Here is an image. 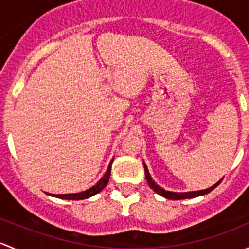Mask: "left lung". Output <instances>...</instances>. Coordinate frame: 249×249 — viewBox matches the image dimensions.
<instances>
[{"label":"left lung","instance_id":"obj_1","mask_svg":"<svg viewBox=\"0 0 249 249\" xmlns=\"http://www.w3.org/2000/svg\"><path fill=\"white\" fill-rule=\"evenodd\" d=\"M143 166H144V172H145V179H147L148 184H149V187L152 188L153 190H154L155 193H158L159 195H161V196L166 197V199L169 200H182V199H192V197H196V196H200V195H205V194H208V193L211 192V190L214 189L215 187H217L218 184H219L220 182H222V179L219 180L218 183H215L214 185H212L211 188H208V189H203V190H197V192H188V193H173V192H167V190L162 189L161 187H159V185L157 184V183L154 182V180L152 179V177H150L149 172H148V169L147 166H145V164H143Z\"/></svg>","mask_w":249,"mask_h":249}]
</instances>
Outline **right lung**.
Here are the masks:
<instances>
[{
    "label": "right lung",
    "instance_id": "obj_1",
    "mask_svg": "<svg viewBox=\"0 0 249 249\" xmlns=\"http://www.w3.org/2000/svg\"><path fill=\"white\" fill-rule=\"evenodd\" d=\"M112 161L109 162L108 165V169H107L106 173L104 175V177L94 185L91 187L90 189L85 190V192H80V193H76V194H47L50 195V196H54V197H59V199H64V200H83V199H88V197L92 196V195L97 194V193L101 192L105 187L107 185L109 179V176H110V167H112Z\"/></svg>",
    "mask_w": 249,
    "mask_h": 249
}]
</instances>
